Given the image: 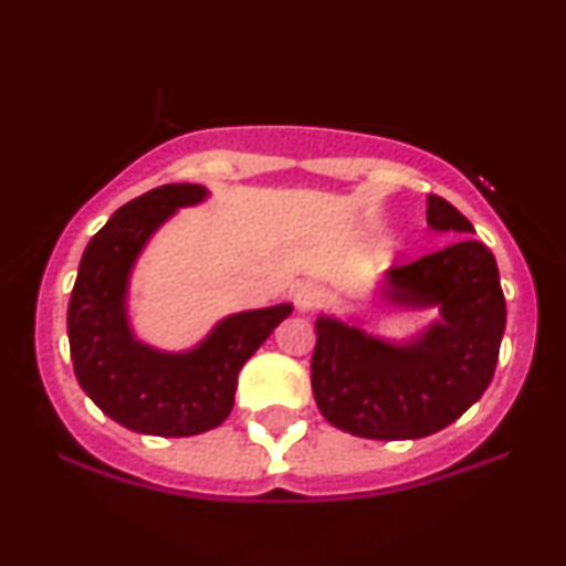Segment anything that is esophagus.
Masks as SVG:
<instances>
[{
	"label": "esophagus",
	"mask_w": 566,
	"mask_h": 566,
	"mask_svg": "<svg viewBox=\"0 0 566 566\" xmlns=\"http://www.w3.org/2000/svg\"><path fill=\"white\" fill-rule=\"evenodd\" d=\"M292 297H295L297 311H311L316 308V305H322L324 290L316 282H301L295 287V292H292Z\"/></svg>",
	"instance_id": "obj_1"
}]
</instances>
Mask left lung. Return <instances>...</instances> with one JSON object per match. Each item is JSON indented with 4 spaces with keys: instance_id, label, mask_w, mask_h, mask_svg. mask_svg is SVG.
Masks as SVG:
<instances>
[{
    "instance_id": "1",
    "label": "left lung",
    "mask_w": 566,
    "mask_h": 566,
    "mask_svg": "<svg viewBox=\"0 0 566 566\" xmlns=\"http://www.w3.org/2000/svg\"><path fill=\"white\" fill-rule=\"evenodd\" d=\"M428 226L460 237L394 265L386 295L405 305H441L444 322L409 346H391L327 316L316 319L314 399L329 423L354 437L437 433L482 399L495 375L505 329L495 255L469 237L471 220L447 199L428 197Z\"/></svg>"
}]
</instances>
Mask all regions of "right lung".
<instances>
[{
	"label": "right lung",
	"instance_id": "1",
	"mask_svg": "<svg viewBox=\"0 0 566 566\" xmlns=\"http://www.w3.org/2000/svg\"><path fill=\"white\" fill-rule=\"evenodd\" d=\"M205 193L199 184H167L119 207L90 239L71 290L69 346L76 380L129 431L193 437L223 423L239 369L292 314L290 303L233 314L188 354H161L135 340L125 316L129 269L161 220Z\"/></svg>",
	"mask_w": 566,
	"mask_h": 566
}]
</instances>
